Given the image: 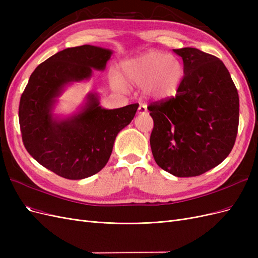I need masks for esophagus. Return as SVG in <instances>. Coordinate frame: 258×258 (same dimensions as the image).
Masks as SVG:
<instances>
[{
	"mask_svg": "<svg viewBox=\"0 0 258 258\" xmlns=\"http://www.w3.org/2000/svg\"><path fill=\"white\" fill-rule=\"evenodd\" d=\"M138 113L141 114V115L147 114V107H146V105L145 104H140L139 108H138Z\"/></svg>",
	"mask_w": 258,
	"mask_h": 258,
	"instance_id": "obj_1",
	"label": "esophagus"
}]
</instances>
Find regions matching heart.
I'll return each mask as SVG.
<instances>
[{
	"mask_svg": "<svg viewBox=\"0 0 258 258\" xmlns=\"http://www.w3.org/2000/svg\"><path fill=\"white\" fill-rule=\"evenodd\" d=\"M121 75L128 84L143 87L150 97L167 99L174 96L177 91L183 69L174 57L152 50L123 62ZM111 82L115 89H124L123 84L116 76L112 77Z\"/></svg>",
	"mask_w": 258,
	"mask_h": 258,
	"instance_id": "b5f03b06",
	"label": "heart"
}]
</instances>
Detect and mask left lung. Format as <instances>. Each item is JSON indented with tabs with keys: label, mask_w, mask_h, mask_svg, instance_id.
<instances>
[{
	"label": "left lung",
	"mask_w": 258,
	"mask_h": 258,
	"mask_svg": "<svg viewBox=\"0 0 258 258\" xmlns=\"http://www.w3.org/2000/svg\"><path fill=\"white\" fill-rule=\"evenodd\" d=\"M184 76L176 96L147 106L157 165L177 177L204 174L231 152L239 126V96L223 61L197 48L173 49Z\"/></svg>",
	"instance_id": "1"
}]
</instances>
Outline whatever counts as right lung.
I'll list each match as a JSON object with an SVG mask.
<instances>
[{"instance_id": "right-lung-1", "label": "right lung", "mask_w": 258, "mask_h": 258, "mask_svg": "<svg viewBox=\"0 0 258 258\" xmlns=\"http://www.w3.org/2000/svg\"><path fill=\"white\" fill-rule=\"evenodd\" d=\"M113 51L91 45L61 50L31 74L19 103L22 142L43 167L64 178L82 179L102 170L118 132L134 119L138 103L115 110L89 93L82 111L68 118L53 117L57 98L67 85L89 80L92 69L103 71Z\"/></svg>"}]
</instances>
